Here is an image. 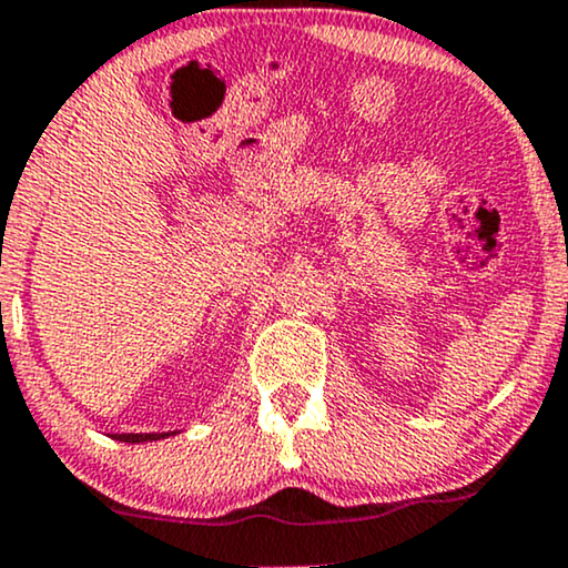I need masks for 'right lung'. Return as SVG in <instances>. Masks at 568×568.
Returning a JSON list of instances; mask_svg holds the SVG:
<instances>
[{"label": "right lung", "mask_w": 568, "mask_h": 568, "mask_svg": "<svg viewBox=\"0 0 568 568\" xmlns=\"http://www.w3.org/2000/svg\"><path fill=\"white\" fill-rule=\"evenodd\" d=\"M170 433H125V435H114V440L123 443H152V440H162Z\"/></svg>", "instance_id": "add662e5"}]
</instances>
